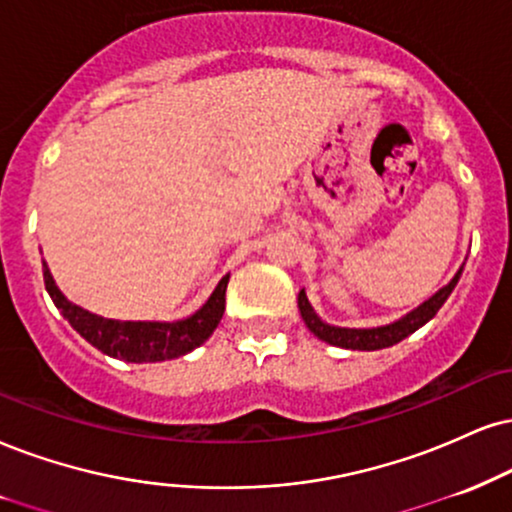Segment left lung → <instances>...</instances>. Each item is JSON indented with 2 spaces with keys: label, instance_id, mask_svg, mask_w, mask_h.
<instances>
[{
  "label": "left lung",
  "instance_id": "8db88e82",
  "mask_svg": "<svg viewBox=\"0 0 512 512\" xmlns=\"http://www.w3.org/2000/svg\"><path fill=\"white\" fill-rule=\"evenodd\" d=\"M460 273H463V266L453 280L446 287H441L437 294L430 296L425 304H420L415 311H410L408 315H403L401 320L389 325H380V327H365V330H356V327H334L327 325L318 318L313 311V306L308 304L306 292H299V311L301 318L308 330H311L315 337L323 339V342L332 344V346H342V349H353V351H377V349H387V346L399 344L401 339H406L408 334H413L415 330H420L422 325L430 323V320L437 315V311L444 306V301L449 299L453 287L458 285Z\"/></svg>",
  "mask_w": 512,
  "mask_h": 512
}]
</instances>
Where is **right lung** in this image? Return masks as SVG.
I'll return each instance as SVG.
<instances>
[{
  "mask_svg": "<svg viewBox=\"0 0 512 512\" xmlns=\"http://www.w3.org/2000/svg\"><path fill=\"white\" fill-rule=\"evenodd\" d=\"M44 287L52 296L54 306L59 308L63 318L71 323V327L80 337H85L92 346L106 356L123 358L128 363H156L170 361V358L185 356L192 349H197L211 337L216 330L220 318L225 313V289L230 275H225L208 296V301L185 320H175V323H147V320H111L94 315L85 308L71 304L61 289L56 287L52 273H49L47 263L42 261Z\"/></svg>",
  "mask_w": 512,
  "mask_h": 512,
  "instance_id": "obj_1",
  "label": "right lung"
}]
</instances>
